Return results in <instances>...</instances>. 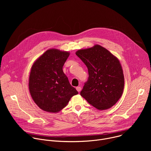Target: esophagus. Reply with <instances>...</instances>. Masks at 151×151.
Here are the masks:
<instances>
[{
	"mask_svg": "<svg viewBox=\"0 0 151 151\" xmlns=\"http://www.w3.org/2000/svg\"><path fill=\"white\" fill-rule=\"evenodd\" d=\"M76 90H77L78 92H80V91H81V87H77L76 88Z\"/></svg>",
	"mask_w": 151,
	"mask_h": 151,
	"instance_id": "1",
	"label": "esophagus"
}]
</instances>
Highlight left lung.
I'll return each instance as SVG.
<instances>
[{
	"label": "left lung",
	"mask_w": 151,
	"mask_h": 151,
	"mask_svg": "<svg viewBox=\"0 0 151 151\" xmlns=\"http://www.w3.org/2000/svg\"><path fill=\"white\" fill-rule=\"evenodd\" d=\"M76 55L87 66L89 75L81 96L99 110L112 107L121 98L124 87L118 58L99 45L78 50Z\"/></svg>",
	"instance_id": "1"
}]
</instances>
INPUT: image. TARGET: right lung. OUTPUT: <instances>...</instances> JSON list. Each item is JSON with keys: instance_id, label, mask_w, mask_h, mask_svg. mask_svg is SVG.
Instances as JSON below:
<instances>
[{"instance_id": "1", "label": "right lung", "mask_w": 151, "mask_h": 151, "mask_svg": "<svg viewBox=\"0 0 151 151\" xmlns=\"http://www.w3.org/2000/svg\"><path fill=\"white\" fill-rule=\"evenodd\" d=\"M69 55L68 51L50 49L33 64L29 88L33 101L43 111L57 113L78 94L63 70Z\"/></svg>"}]
</instances>
